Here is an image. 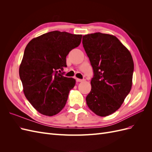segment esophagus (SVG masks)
<instances>
[{"label": "esophagus", "mask_w": 152, "mask_h": 152, "mask_svg": "<svg viewBox=\"0 0 152 152\" xmlns=\"http://www.w3.org/2000/svg\"><path fill=\"white\" fill-rule=\"evenodd\" d=\"M76 81H77V82H81L83 81V80H82V79H77H77H76Z\"/></svg>", "instance_id": "obj_1"}]
</instances>
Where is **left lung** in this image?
<instances>
[{"label": "left lung", "instance_id": "obj_1", "mask_svg": "<svg viewBox=\"0 0 152 152\" xmlns=\"http://www.w3.org/2000/svg\"><path fill=\"white\" fill-rule=\"evenodd\" d=\"M83 37L94 72L86 103L97 115L108 116L121 107L129 93L134 62L129 50L115 36L97 32Z\"/></svg>", "mask_w": 152, "mask_h": 152}]
</instances>
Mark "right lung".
<instances>
[{"mask_svg":"<svg viewBox=\"0 0 152 152\" xmlns=\"http://www.w3.org/2000/svg\"><path fill=\"white\" fill-rule=\"evenodd\" d=\"M82 35L53 31L31 40L25 49L19 73L26 99L41 114L53 116L65 107L73 78L63 76L66 57L79 46Z\"/></svg>","mask_w":152,"mask_h":152,"instance_id":"right-lung-1","label":"right lung"}]
</instances>
